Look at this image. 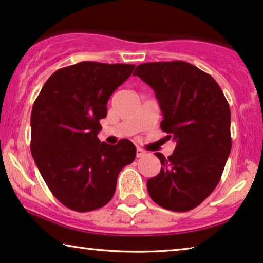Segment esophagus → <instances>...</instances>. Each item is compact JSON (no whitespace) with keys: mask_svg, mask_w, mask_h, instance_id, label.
<instances>
[{"mask_svg":"<svg viewBox=\"0 0 263 263\" xmlns=\"http://www.w3.org/2000/svg\"><path fill=\"white\" fill-rule=\"evenodd\" d=\"M136 153H137V157H143L146 154L145 150H143L142 148H139V146H138L137 149H136Z\"/></svg>","mask_w":263,"mask_h":263,"instance_id":"1","label":"esophagus"}]
</instances>
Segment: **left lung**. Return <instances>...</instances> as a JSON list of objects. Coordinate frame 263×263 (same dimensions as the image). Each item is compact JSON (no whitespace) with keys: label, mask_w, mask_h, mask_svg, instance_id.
<instances>
[{"label":"left lung","mask_w":263,"mask_h":263,"mask_svg":"<svg viewBox=\"0 0 263 263\" xmlns=\"http://www.w3.org/2000/svg\"><path fill=\"white\" fill-rule=\"evenodd\" d=\"M134 76L155 91L161 129L176 143L171 156L155 153L162 167L146 181L150 197L168 211H191L214 191L229 159V102L211 74L185 61L146 62Z\"/></svg>","instance_id":"left-lung-1"}]
</instances>
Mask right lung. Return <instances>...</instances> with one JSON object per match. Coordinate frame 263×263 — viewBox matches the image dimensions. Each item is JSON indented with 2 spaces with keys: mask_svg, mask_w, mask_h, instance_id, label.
I'll return each instance as SVG.
<instances>
[{
  "mask_svg": "<svg viewBox=\"0 0 263 263\" xmlns=\"http://www.w3.org/2000/svg\"><path fill=\"white\" fill-rule=\"evenodd\" d=\"M135 65L83 61L52 73L31 113V154L51 194L65 207L91 212L113 197L120 171L134 162L128 139L101 143L97 134L111 93Z\"/></svg>",
  "mask_w": 263,
  "mask_h": 263,
  "instance_id": "obj_1",
  "label": "right lung"
}]
</instances>
